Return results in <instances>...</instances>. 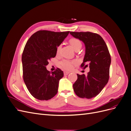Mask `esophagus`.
<instances>
[{
    "mask_svg": "<svg viewBox=\"0 0 131 131\" xmlns=\"http://www.w3.org/2000/svg\"><path fill=\"white\" fill-rule=\"evenodd\" d=\"M63 73H64V75H68L69 73V72H67V71H64V72H63Z\"/></svg>",
    "mask_w": 131,
    "mask_h": 131,
    "instance_id": "34e87169",
    "label": "esophagus"
}]
</instances>
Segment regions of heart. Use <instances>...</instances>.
I'll return each mask as SVG.
<instances>
[{
	"label": "heart",
	"instance_id": "1",
	"mask_svg": "<svg viewBox=\"0 0 131 131\" xmlns=\"http://www.w3.org/2000/svg\"><path fill=\"white\" fill-rule=\"evenodd\" d=\"M69 42L75 51L79 50L81 49V47L82 46V43L81 41L77 38H71ZM61 49V45H59L57 46L56 49V52L57 54L59 52ZM77 63L78 61L77 60H69V59H63L59 62L58 66L61 68L63 69L66 70H70L73 69V66L77 64Z\"/></svg>",
	"mask_w": 131,
	"mask_h": 131
}]
</instances>
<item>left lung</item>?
Listing matches in <instances>:
<instances>
[{
    "mask_svg": "<svg viewBox=\"0 0 131 131\" xmlns=\"http://www.w3.org/2000/svg\"><path fill=\"white\" fill-rule=\"evenodd\" d=\"M70 34L85 43L86 52L81 67H90L86 76L77 74L78 79L73 84L74 91L82 98L95 97L103 89L109 79L111 57L108 47L98 34L90 31H70Z\"/></svg>",
    "mask_w": 131,
    "mask_h": 131,
    "instance_id": "obj_1",
    "label": "left lung"
}]
</instances>
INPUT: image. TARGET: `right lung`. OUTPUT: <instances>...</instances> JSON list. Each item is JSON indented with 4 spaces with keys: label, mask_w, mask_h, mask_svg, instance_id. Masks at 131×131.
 I'll list each match as a JSON object with an SVG mask.
<instances>
[{
    "label": "right lung",
    "mask_w": 131,
    "mask_h": 131,
    "mask_svg": "<svg viewBox=\"0 0 131 131\" xmlns=\"http://www.w3.org/2000/svg\"><path fill=\"white\" fill-rule=\"evenodd\" d=\"M69 31L55 32L40 30L27 41L22 55L23 78L32 96L41 101L53 98L58 92L59 81L63 77L59 68L50 72L46 69L49 60L56 55V49Z\"/></svg>",
    "instance_id": "obj_1"
}]
</instances>
